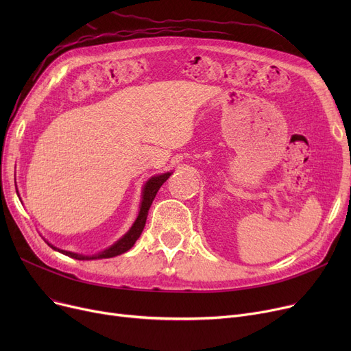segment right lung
I'll list each match as a JSON object with an SVG mask.
<instances>
[{"label": "right lung", "mask_w": 351, "mask_h": 351, "mask_svg": "<svg viewBox=\"0 0 351 351\" xmlns=\"http://www.w3.org/2000/svg\"><path fill=\"white\" fill-rule=\"evenodd\" d=\"M172 175V172H166V173H162V175H156V176H152L149 180H147L143 186V191H142V200H141V208H139V213H138V217L134 222L132 228L129 229L118 242H115L112 246L106 247L105 250L99 252V253H95V254H89V256H85V254H78V253H72V252H66V250H61L58 247L52 246L51 243H48V246H51L53 250H57L65 256H69L72 257V259H78V261H97V259H109V257H115L118 254H122L125 252H128L129 249H131L135 242L139 239L143 228H145V223H146V217H147V210H149L152 202L159 191V188L163 185V183L168 180V178ZM18 193V191H16Z\"/></svg>", "instance_id": "1"}]
</instances>
